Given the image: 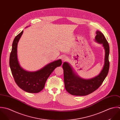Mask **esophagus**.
<instances>
[{
    "label": "esophagus",
    "instance_id": "1",
    "mask_svg": "<svg viewBox=\"0 0 120 120\" xmlns=\"http://www.w3.org/2000/svg\"><path fill=\"white\" fill-rule=\"evenodd\" d=\"M61 60H62V62H65L66 61V60H68V57L66 56H63L62 57V58H61Z\"/></svg>",
    "mask_w": 120,
    "mask_h": 120
}]
</instances>
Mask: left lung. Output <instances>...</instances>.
Wrapping results in <instances>:
<instances>
[{
  "label": "left lung",
  "mask_w": 120,
  "mask_h": 120,
  "mask_svg": "<svg viewBox=\"0 0 120 120\" xmlns=\"http://www.w3.org/2000/svg\"><path fill=\"white\" fill-rule=\"evenodd\" d=\"M96 34L95 41L101 44L105 50L104 64L102 70L98 75L89 79H83L80 77L75 72L69 63L64 62L62 65L65 87L68 92L72 95L85 96L93 93L100 87L109 73V44L102 33L97 31Z\"/></svg>",
  "instance_id": "obj_1"
}]
</instances>
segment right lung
<instances>
[{
    "label": "right lung",
    "mask_w": 120,
    "mask_h": 120,
    "mask_svg": "<svg viewBox=\"0 0 120 120\" xmlns=\"http://www.w3.org/2000/svg\"><path fill=\"white\" fill-rule=\"evenodd\" d=\"M23 33V31L16 36L13 41L10 56V67L15 82L21 89L28 93H38L44 88L46 80L53 71L61 66L62 61L59 59L52 61L36 71L30 72L24 69L19 64L17 55L18 44Z\"/></svg>",
    "instance_id": "add662e5"
}]
</instances>
